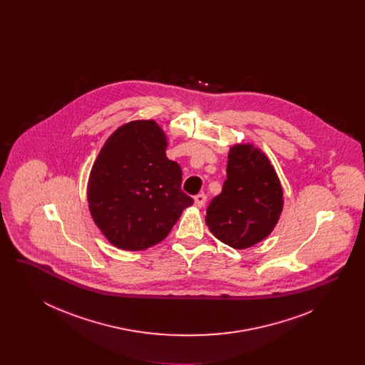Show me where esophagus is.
I'll list each match as a JSON object with an SVG mask.
<instances>
[{
    "mask_svg": "<svg viewBox=\"0 0 365 365\" xmlns=\"http://www.w3.org/2000/svg\"><path fill=\"white\" fill-rule=\"evenodd\" d=\"M205 202H207V195L205 194H197L194 197V205L197 208H202L205 205Z\"/></svg>",
    "mask_w": 365,
    "mask_h": 365,
    "instance_id": "34e87169",
    "label": "esophagus"
}]
</instances>
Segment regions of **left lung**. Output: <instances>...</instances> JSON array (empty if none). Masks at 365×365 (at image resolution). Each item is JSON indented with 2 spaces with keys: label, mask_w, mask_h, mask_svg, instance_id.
Instances as JSON below:
<instances>
[{
  "label": "left lung",
  "mask_w": 365,
  "mask_h": 365,
  "mask_svg": "<svg viewBox=\"0 0 365 365\" xmlns=\"http://www.w3.org/2000/svg\"><path fill=\"white\" fill-rule=\"evenodd\" d=\"M282 209L283 190L268 157L250 143L234 145L223 190L207 209L210 232L234 249H246L272 232Z\"/></svg>",
  "instance_id": "obj_1"
}]
</instances>
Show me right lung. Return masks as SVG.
Listing matches in <instances>:
<instances>
[{
  "instance_id": "add662e5",
  "label": "right lung",
  "mask_w": 365,
  "mask_h": 365,
  "mask_svg": "<svg viewBox=\"0 0 365 365\" xmlns=\"http://www.w3.org/2000/svg\"><path fill=\"white\" fill-rule=\"evenodd\" d=\"M167 137L155 120H134L106 139L87 185L88 209L106 240L123 250L161 242L192 198L182 170L168 160Z\"/></svg>"
}]
</instances>
